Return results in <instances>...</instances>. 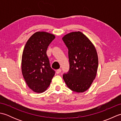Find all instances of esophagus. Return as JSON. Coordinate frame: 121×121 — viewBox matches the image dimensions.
<instances>
[{
	"label": "esophagus",
	"mask_w": 121,
	"mask_h": 121,
	"mask_svg": "<svg viewBox=\"0 0 121 121\" xmlns=\"http://www.w3.org/2000/svg\"><path fill=\"white\" fill-rule=\"evenodd\" d=\"M61 72V69H58V70H57L56 71V73L57 74H59L60 73V72Z\"/></svg>",
	"instance_id": "esophagus-1"
}]
</instances>
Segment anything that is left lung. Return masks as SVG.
<instances>
[{"mask_svg":"<svg viewBox=\"0 0 121 121\" xmlns=\"http://www.w3.org/2000/svg\"><path fill=\"white\" fill-rule=\"evenodd\" d=\"M62 40L68 48L70 69L63 78L72 91L83 92L96 78L98 58L94 45L81 32H71Z\"/></svg>","mask_w":121,"mask_h":121,"instance_id":"1","label":"left lung"}]
</instances>
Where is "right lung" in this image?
Masks as SVG:
<instances>
[{
  "label": "right lung",
  "mask_w": 121,
  "mask_h": 121,
  "mask_svg": "<svg viewBox=\"0 0 121 121\" xmlns=\"http://www.w3.org/2000/svg\"><path fill=\"white\" fill-rule=\"evenodd\" d=\"M55 36L45 32L34 33L25 44L22 56V72L33 91L41 93L50 85L55 71L51 69L47 49Z\"/></svg>",
  "instance_id": "right-lung-1"
}]
</instances>
